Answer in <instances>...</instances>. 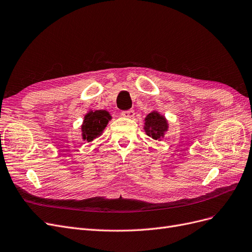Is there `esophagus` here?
<instances>
[{"label":"esophagus","mask_w":252,"mask_h":252,"mask_svg":"<svg viewBox=\"0 0 252 252\" xmlns=\"http://www.w3.org/2000/svg\"><path fill=\"white\" fill-rule=\"evenodd\" d=\"M121 115L126 118H133L135 115V111L134 110H127V111H124L121 112Z\"/></svg>","instance_id":"1"}]
</instances>
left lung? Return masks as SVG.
I'll use <instances>...</instances> for the list:
<instances>
[{"label": "left lung", "mask_w": 252, "mask_h": 252, "mask_svg": "<svg viewBox=\"0 0 252 252\" xmlns=\"http://www.w3.org/2000/svg\"><path fill=\"white\" fill-rule=\"evenodd\" d=\"M144 132L147 136L153 138L154 140L161 141L165 134L168 132L169 124L167 118L161 114L159 111L153 110L144 118Z\"/></svg>", "instance_id": "8db88e82"}]
</instances>
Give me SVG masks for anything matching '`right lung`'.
Masks as SVG:
<instances>
[{"label":"right lung","instance_id":"right-lung-1","mask_svg":"<svg viewBox=\"0 0 252 252\" xmlns=\"http://www.w3.org/2000/svg\"><path fill=\"white\" fill-rule=\"evenodd\" d=\"M112 119L106 110H89L81 125V135L84 141L92 142L99 137Z\"/></svg>","mask_w":252,"mask_h":252}]
</instances>
